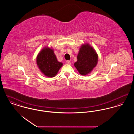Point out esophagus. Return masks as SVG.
<instances>
[{"label": "esophagus", "mask_w": 134, "mask_h": 134, "mask_svg": "<svg viewBox=\"0 0 134 134\" xmlns=\"http://www.w3.org/2000/svg\"><path fill=\"white\" fill-rule=\"evenodd\" d=\"M66 63L67 64L70 65V64H71V62H70V61L68 60V61H66Z\"/></svg>", "instance_id": "34e87169"}]
</instances>
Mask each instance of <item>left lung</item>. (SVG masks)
Listing matches in <instances>:
<instances>
[{"instance_id":"8db88e82","label":"left lung","mask_w":134,"mask_h":134,"mask_svg":"<svg viewBox=\"0 0 134 134\" xmlns=\"http://www.w3.org/2000/svg\"><path fill=\"white\" fill-rule=\"evenodd\" d=\"M98 61L96 51L88 44L83 45L77 56V61L74 66L82 75L89 73L95 67Z\"/></svg>"}]
</instances>
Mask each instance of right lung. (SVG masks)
I'll return each mask as SVG.
<instances>
[{
	"label": "right lung",
	"mask_w": 134,
	"mask_h": 134,
	"mask_svg": "<svg viewBox=\"0 0 134 134\" xmlns=\"http://www.w3.org/2000/svg\"><path fill=\"white\" fill-rule=\"evenodd\" d=\"M37 63L41 71L49 77L55 76L63 65L62 63L58 61L53 50L48 47L40 52L37 58Z\"/></svg>",
	"instance_id": "1"
}]
</instances>
